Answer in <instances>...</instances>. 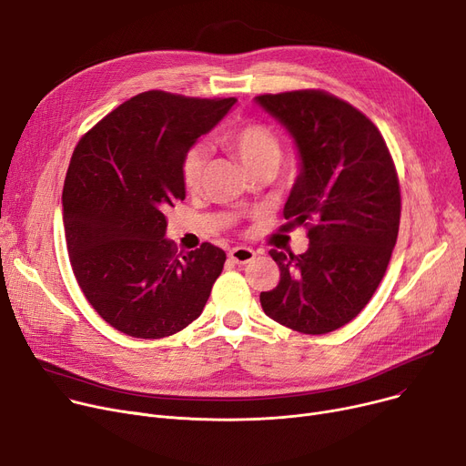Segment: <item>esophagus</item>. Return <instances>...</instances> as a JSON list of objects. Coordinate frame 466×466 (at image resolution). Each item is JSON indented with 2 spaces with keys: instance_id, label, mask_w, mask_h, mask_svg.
<instances>
[{
  "instance_id": "obj_1",
  "label": "esophagus",
  "mask_w": 466,
  "mask_h": 466,
  "mask_svg": "<svg viewBox=\"0 0 466 466\" xmlns=\"http://www.w3.org/2000/svg\"><path fill=\"white\" fill-rule=\"evenodd\" d=\"M229 258L238 265H245V263H250L256 258V252L252 248H247V247H237V248L229 250Z\"/></svg>"
}]
</instances>
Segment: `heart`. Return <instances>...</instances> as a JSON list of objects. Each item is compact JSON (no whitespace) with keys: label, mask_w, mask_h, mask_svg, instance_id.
Wrapping results in <instances>:
<instances>
[{"label":"heart","mask_w":466,"mask_h":466,"mask_svg":"<svg viewBox=\"0 0 466 466\" xmlns=\"http://www.w3.org/2000/svg\"><path fill=\"white\" fill-rule=\"evenodd\" d=\"M224 144L252 176L258 172H275L284 157V147L277 132L263 123H247L224 132ZM208 153L203 146H193L182 159V182L195 191L201 186Z\"/></svg>","instance_id":"b5f03b06"}]
</instances>
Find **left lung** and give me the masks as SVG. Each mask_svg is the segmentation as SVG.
<instances>
[{
    "mask_svg": "<svg viewBox=\"0 0 466 466\" xmlns=\"http://www.w3.org/2000/svg\"><path fill=\"white\" fill-rule=\"evenodd\" d=\"M294 137L301 174L284 218L305 254L277 252L280 282L259 301L275 322L320 336L357 317L385 277L400 228V182L387 142L360 109L320 88L259 95Z\"/></svg>",
    "mask_w": 466,
    "mask_h": 466,
    "instance_id": "8db88e82",
    "label": "left lung"
}]
</instances>
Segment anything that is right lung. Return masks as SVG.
I'll use <instances>...</instances> for the list:
<instances>
[{"mask_svg": "<svg viewBox=\"0 0 466 466\" xmlns=\"http://www.w3.org/2000/svg\"><path fill=\"white\" fill-rule=\"evenodd\" d=\"M233 104L140 93L86 130L72 153L62 191L72 269L95 311L130 338L184 329L224 269L226 252L210 242L178 254L165 238V212L186 197V151Z\"/></svg>", "mask_w": 466, "mask_h": 466, "instance_id": "1", "label": "right lung"}]
</instances>
